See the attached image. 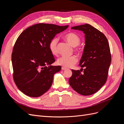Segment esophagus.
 <instances>
[{"label":"esophagus","instance_id":"esophagus-1","mask_svg":"<svg viewBox=\"0 0 124 124\" xmlns=\"http://www.w3.org/2000/svg\"><path fill=\"white\" fill-rule=\"evenodd\" d=\"M62 70H67V68H65V67H62Z\"/></svg>","mask_w":124,"mask_h":124}]
</instances>
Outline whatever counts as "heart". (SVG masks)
Segmentation results:
<instances>
[{
    "instance_id": "obj_1",
    "label": "heart",
    "mask_w": 124,
    "mask_h": 124,
    "mask_svg": "<svg viewBox=\"0 0 124 124\" xmlns=\"http://www.w3.org/2000/svg\"><path fill=\"white\" fill-rule=\"evenodd\" d=\"M65 39L71 46L74 47V50L75 51H80V48L77 47L81 42V39L79 36L76 33L70 32L65 35ZM58 38L57 37H55L50 41L49 45H48V47H49L51 53L54 55H57L58 54ZM77 62L78 59L75 56H71L70 57L62 56L57 59V63L58 65L62 66L65 68H69L76 64Z\"/></svg>"
}]
</instances>
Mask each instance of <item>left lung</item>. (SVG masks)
I'll use <instances>...</instances> for the list:
<instances>
[{
	"label": "left lung",
	"instance_id": "8db88e82",
	"mask_svg": "<svg viewBox=\"0 0 124 124\" xmlns=\"http://www.w3.org/2000/svg\"><path fill=\"white\" fill-rule=\"evenodd\" d=\"M71 29L82 31L85 34V45L79 64L85 69L82 73L81 70L72 69L69 83L80 94L91 95L107 81L111 62L109 44L102 32L89 24L74 26Z\"/></svg>",
	"mask_w": 124,
	"mask_h": 124
}]
</instances>
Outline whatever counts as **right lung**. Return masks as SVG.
Returning <instances> with one entry per match:
<instances>
[{
	"label": "right lung",
	"mask_w": 124,
	"mask_h": 124,
	"mask_svg": "<svg viewBox=\"0 0 124 124\" xmlns=\"http://www.w3.org/2000/svg\"><path fill=\"white\" fill-rule=\"evenodd\" d=\"M68 27L39 23L18 36L12 53L13 77L18 89L26 95L40 97L51 87L54 75L61 66L51 65L55 60L48 45L56 35Z\"/></svg>",
	"instance_id": "add662e5"
}]
</instances>
